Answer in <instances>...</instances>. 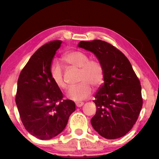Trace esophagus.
<instances>
[{"label":"esophagus","instance_id":"34e87169","mask_svg":"<svg viewBox=\"0 0 159 159\" xmlns=\"http://www.w3.org/2000/svg\"><path fill=\"white\" fill-rule=\"evenodd\" d=\"M84 102H77L76 103H75V105H76L77 107L80 108V107H81V106L84 105Z\"/></svg>","mask_w":159,"mask_h":159}]
</instances>
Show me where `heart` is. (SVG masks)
Masks as SVG:
<instances>
[{
	"label": "heart",
	"instance_id": "b5f03b06",
	"mask_svg": "<svg viewBox=\"0 0 159 159\" xmlns=\"http://www.w3.org/2000/svg\"><path fill=\"white\" fill-rule=\"evenodd\" d=\"M63 61L67 64L80 68L79 80L80 84L70 86L68 89V98L75 101H80L89 98L92 92V87H99L104 79V69L101 63L97 59H89L86 53L73 51L65 54ZM51 79L57 86L65 89L66 83L63 79L62 66L54 63L50 69Z\"/></svg>",
	"mask_w": 159,
	"mask_h": 159
}]
</instances>
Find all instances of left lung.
Wrapping results in <instances>:
<instances>
[{
    "label": "left lung",
    "mask_w": 159,
    "mask_h": 159,
    "mask_svg": "<svg viewBox=\"0 0 159 159\" xmlns=\"http://www.w3.org/2000/svg\"><path fill=\"white\" fill-rule=\"evenodd\" d=\"M78 46L92 52L104 69V83L95 95L92 126L103 138H120L134 126L143 106L140 81L129 59L111 44L94 40Z\"/></svg>",
    "instance_id": "8db88e82"
}]
</instances>
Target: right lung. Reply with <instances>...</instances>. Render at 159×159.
<instances>
[{"instance_id": "right-lung-1", "label": "right lung", "mask_w": 159, "mask_h": 159, "mask_svg": "<svg viewBox=\"0 0 159 159\" xmlns=\"http://www.w3.org/2000/svg\"><path fill=\"white\" fill-rule=\"evenodd\" d=\"M61 43V41H51L38 49L18 80L16 103L21 121L28 133L41 140L61 134L75 110L73 101L63 100L50 74L52 61Z\"/></svg>"}]
</instances>
